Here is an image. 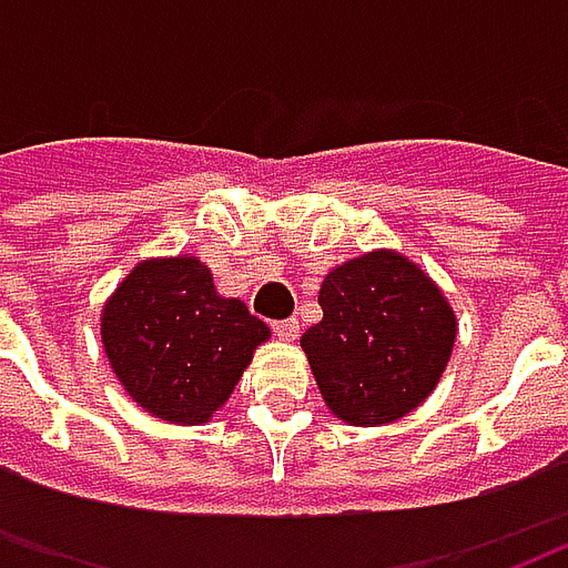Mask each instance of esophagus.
<instances>
[{
	"mask_svg": "<svg viewBox=\"0 0 568 568\" xmlns=\"http://www.w3.org/2000/svg\"><path fill=\"white\" fill-rule=\"evenodd\" d=\"M273 334H276L280 341H297V334H301V322L297 320L273 322Z\"/></svg>",
	"mask_w": 568,
	"mask_h": 568,
	"instance_id": "1",
	"label": "esophagus"
}]
</instances>
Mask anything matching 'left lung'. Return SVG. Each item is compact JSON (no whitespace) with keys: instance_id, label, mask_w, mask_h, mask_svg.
Wrapping results in <instances>:
<instances>
[{"instance_id":"left-lung-1","label":"left lung","mask_w":568,"mask_h":568,"mask_svg":"<svg viewBox=\"0 0 568 568\" xmlns=\"http://www.w3.org/2000/svg\"><path fill=\"white\" fill-rule=\"evenodd\" d=\"M322 320L301 346L320 393L353 426L405 417L444 374L456 320L438 285L395 252L334 267L320 288Z\"/></svg>"}]
</instances>
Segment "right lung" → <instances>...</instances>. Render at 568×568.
<instances>
[{
    "label": "right lung",
    "instance_id": "obj_1",
    "mask_svg": "<svg viewBox=\"0 0 568 568\" xmlns=\"http://www.w3.org/2000/svg\"><path fill=\"white\" fill-rule=\"evenodd\" d=\"M267 325L222 297L197 258L145 261L103 310V344L124 389L170 423H206L231 398Z\"/></svg>",
    "mask_w": 568,
    "mask_h": 568
}]
</instances>
